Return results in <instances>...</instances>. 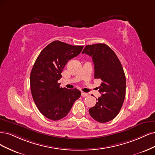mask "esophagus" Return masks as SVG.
I'll return each instance as SVG.
<instances>
[{
  "instance_id": "esophagus-1",
  "label": "esophagus",
  "mask_w": 155,
  "mask_h": 155,
  "mask_svg": "<svg viewBox=\"0 0 155 155\" xmlns=\"http://www.w3.org/2000/svg\"><path fill=\"white\" fill-rule=\"evenodd\" d=\"M81 96H82V97H87V96H88V94L86 93H82Z\"/></svg>"
}]
</instances>
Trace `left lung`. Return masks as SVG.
Listing matches in <instances>:
<instances>
[{"label": "left lung", "instance_id": "left-lung-1", "mask_svg": "<svg viewBox=\"0 0 155 155\" xmlns=\"http://www.w3.org/2000/svg\"><path fill=\"white\" fill-rule=\"evenodd\" d=\"M82 53L92 57L94 78L102 81L98 87L101 97L95 106L89 109L96 121L105 123L112 120L120 111L126 97V75L117 54L107 45H87Z\"/></svg>", "mask_w": 155, "mask_h": 155}]
</instances>
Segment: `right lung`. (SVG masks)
Here are the masks:
<instances>
[{"label":"right lung","mask_w":155,"mask_h":155,"mask_svg":"<svg viewBox=\"0 0 155 155\" xmlns=\"http://www.w3.org/2000/svg\"><path fill=\"white\" fill-rule=\"evenodd\" d=\"M83 48L54 41L42 49L33 65L30 74L33 99L39 111L51 120L66 117L81 95L77 89L61 87L58 81L68 61L81 53Z\"/></svg>","instance_id":"right-lung-1"}]
</instances>
